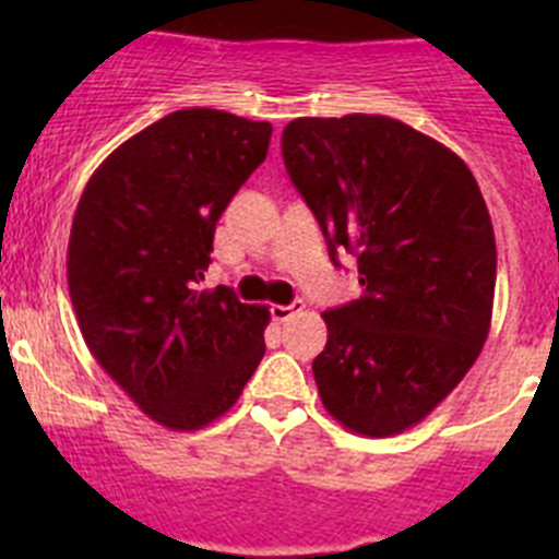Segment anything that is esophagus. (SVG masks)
<instances>
[{
	"instance_id": "esophagus-1",
	"label": "esophagus",
	"mask_w": 559,
	"mask_h": 559,
	"mask_svg": "<svg viewBox=\"0 0 559 559\" xmlns=\"http://www.w3.org/2000/svg\"><path fill=\"white\" fill-rule=\"evenodd\" d=\"M302 299H294L290 305H274V308H271V316H274V322H290V319H294L296 313H302Z\"/></svg>"
}]
</instances>
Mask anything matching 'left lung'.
<instances>
[{
  "instance_id": "1",
  "label": "left lung",
  "mask_w": 559,
  "mask_h": 559,
  "mask_svg": "<svg viewBox=\"0 0 559 559\" xmlns=\"http://www.w3.org/2000/svg\"><path fill=\"white\" fill-rule=\"evenodd\" d=\"M283 159L333 263L353 251L364 285L322 313L319 397L347 431L403 433L459 386L490 333L496 235L481 190L451 147L380 114L299 117Z\"/></svg>"
}]
</instances>
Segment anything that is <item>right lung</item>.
I'll return each mask as SVG.
<instances>
[{"mask_svg": "<svg viewBox=\"0 0 559 559\" xmlns=\"http://www.w3.org/2000/svg\"><path fill=\"white\" fill-rule=\"evenodd\" d=\"M269 142V122L181 108L108 153L78 201L67 283L83 341L170 431L229 412L265 355L269 308L199 283L215 224Z\"/></svg>", "mask_w": 559, "mask_h": 559, "instance_id": "1", "label": "right lung"}]
</instances>
